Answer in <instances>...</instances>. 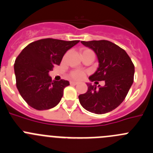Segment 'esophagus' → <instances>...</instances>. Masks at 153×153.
<instances>
[{"mask_svg": "<svg viewBox=\"0 0 153 153\" xmlns=\"http://www.w3.org/2000/svg\"><path fill=\"white\" fill-rule=\"evenodd\" d=\"M77 84H78V83L75 82V81H70V84H71V85H76Z\"/></svg>", "mask_w": 153, "mask_h": 153, "instance_id": "esophagus-1", "label": "esophagus"}]
</instances>
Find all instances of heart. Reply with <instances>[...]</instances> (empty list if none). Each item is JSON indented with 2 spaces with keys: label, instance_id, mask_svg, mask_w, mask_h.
<instances>
[{
  "label": "heart",
  "instance_id": "heart-1",
  "mask_svg": "<svg viewBox=\"0 0 153 153\" xmlns=\"http://www.w3.org/2000/svg\"><path fill=\"white\" fill-rule=\"evenodd\" d=\"M80 51H81V55L84 54H87V53H93L90 49H88V48H81ZM69 76H70V78H72V79L79 81V80L83 79V78H84V76H85V73H84V72H82V71L73 70L69 73Z\"/></svg>",
  "mask_w": 153,
  "mask_h": 153
}]
</instances>
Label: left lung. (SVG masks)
Here are the masks:
<instances>
[{"label":"left lung","mask_w":153,"mask_h":153,"mask_svg":"<svg viewBox=\"0 0 153 153\" xmlns=\"http://www.w3.org/2000/svg\"><path fill=\"white\" fill-rule=\"evenodd\" d=\"M81 43L97 56L99 67L89 77L91 81H105L100 87L87 84V93L79 95L81 106L96 114H103L117 108L125 99L134 81V66L125 50L108 40H93Z\"/></svg>","instance_id":"8db88e82"}]
</instances>
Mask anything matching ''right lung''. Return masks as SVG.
I'll return each mask as SVG.
<instances>
[{
    "instance_id": "right-lung-1",
    "label": "right lung",
    "mask_w": 153,
    "mask_h": 153,
    "mask_svg": "<svg viewBox=\"0 0 153 153\" xmlns=\"http://www.w3.org/2000/svg\"><path fill=\"white\" fill-rule=\"evenodd\" d=\"M79 40L42 39L27 45L14 63L16 87L24 100L39 111L55 107L61 100L68 81H52L48 75L60 65L65 53Z\"/></svg>"
}]
</instances>
